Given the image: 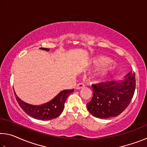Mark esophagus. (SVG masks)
I'll list each match as a JSON object with an SVG mask.
<instances>
[{"mask_svg": "<svg viewBox=\"0 0 147 147\" xmlns=\"http://www.w3.org/2000/svg\"><path fill=\"white\" fill-rule=\"evenodd\" d=\"M84 88H85V85H84V84L82 83H79L77 84V86H76V89H81Z\"/></svg>", "mask_w": 147, "mask_h": 147, "instance_id": "esophagus-1", "label": "esophagus"}]
</instances>
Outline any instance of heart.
I'll return each instance as SVG.
<instances>
[{
	"instance_id": "b5f03b06",
	"label": "heart",
	"mask_w": 147,
	"mask_h": 147,
	"mask_svg": "<svg viewBox=\"0 0 147 147\" xmlns=\"http://www.w3.org/2000/svg\"><path fill=\"white\" fill-rule=\"evenodd\" d=\"M87 65L89 66L102 65L95 73V75L100 79H104L110 74L115 73L117 69V65L111 61V59L102 56H94L89 59Z\"/></svg>"
}]
</instances>
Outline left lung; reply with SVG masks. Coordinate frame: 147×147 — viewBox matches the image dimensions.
I'll use <instances>...</instances> for the list:
<instances>
[{
    "mask_svg": "<svg viewBox=\"0 0 147 147\" xmlns=\"http://www.w3.org/2000/svg\"><path fill=\"white\" fill-rule=\"evenodd\" d=\"M136 88L131 70L120 80L93 84V97L87 104L89 112L100 119L117 117L127 108Z\"/></svg>",
    "mask_w": 147,
    "mask_h": 147,
    "instance_id": "left-lung-1",
    "label": "left lung"
}]
</instances>
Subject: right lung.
<instances>
[{
	"instance_id": "add662e5",
	"label": "right lung",
	"mask_w": 147,
	"mask_h": 147,
	"mask_svg": "<svg viewBox=\"0 0 147 147\" xmlns=\"http://www.w3.org/2000/svg\"><path fill=\"white\" fill-rule=\"evenodd\" d=\"M39 49L45 51H49L50 50L47 48H39ZM73 91L74 89H71V90L65 89V90L61 91L51 100L41 105H32V104L26 103L22 100L17 95L15 91L14 93L17 102L24 112L36 119L47 121L55 119L60 115L63 110L65 102L67 98Z\"/></svg>"
}]
</instances>
